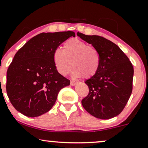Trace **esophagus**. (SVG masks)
<instances>
[{
  "label": "esophagus",
  "mask_w": 148,
  "mask_h": 148,
  "mask_svg": "<svg viewBox=\"0 0 148 148\" xmlns=\"http://www.w3.org/2000/svg\"><path fill=\"white\" fill-rule=\"evenodd\" d=\"M76 83H77V82H76V81H73V80H71V81H70V85L72 86L75 85Z\"/></svg>",
  "instance_id": "obj_1"
}]
</instances>
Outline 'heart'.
Listing matches in <instances>:
<instances>
[{
    "label": "heart",
    "instance_id": "heart-1",
    "mask_svg": "<svg viewBox=\"0 0 148 148\" xmlns=\"http://www.w3.org/2000/svg\"><path fill=\"white\" fill-rule=\"evenodd\" d=\"M52 59L56 69L63 76L68 75L73 66V76L89 78L96 75L100 66L98 50L78 39L65 41L63 50L57 48L54 51Z\"/></svg>",
    "mask_w": 148,
    "mask_h": 148
}]
</instances>
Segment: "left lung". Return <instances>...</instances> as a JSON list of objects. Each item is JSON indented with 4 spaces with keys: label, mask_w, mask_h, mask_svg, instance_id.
<instances>
[{
    "label": "left lung",
    "mask_w": 148,
    "mask_h": 148,
    "mask_svg": "<svg viewBox=\"0 0 148 148\" xmlns=\"http://www.w3.org/2000/svg\"><path fill=\"white\" fill-rule=\"evenodd\" d=\"M77 35L96 48L100 56L98 72L85 82L89 91L82 100V105L96 118H113L123 111L132 93L133 66L119 46L110 40L79 32Z\"/></svg>",
    "instance_id": "1"
}]
</instances>
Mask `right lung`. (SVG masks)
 <instances>
[{"label": "right lung", "instance_id": "1", "mask_svg": "<svg viewBox=\"0 0 148 148\" xmlns=\"http://www.w3.org/2000/svg\"><path fill=\"white\" fill-rule=\"evenodd\" d=\"M73 31L42 33L28 41L15 55L7 72L6 89L11 103L30 117L50 111L61 89L70 81L58 72L52 55Z\"/></svg>", "mask_w": 148, "mask_h": 148}]
</instances>
